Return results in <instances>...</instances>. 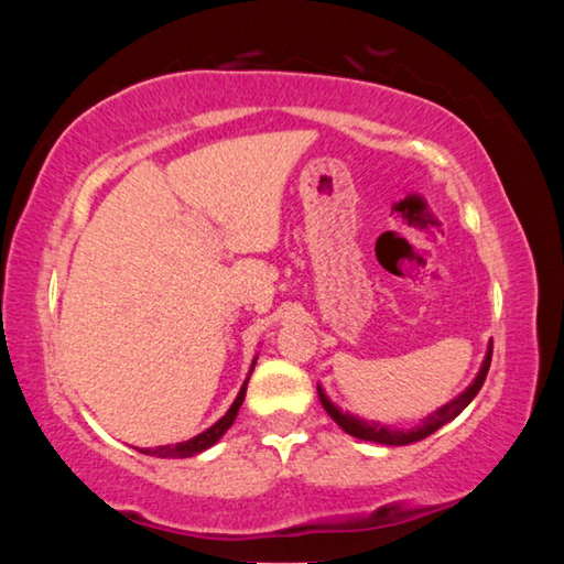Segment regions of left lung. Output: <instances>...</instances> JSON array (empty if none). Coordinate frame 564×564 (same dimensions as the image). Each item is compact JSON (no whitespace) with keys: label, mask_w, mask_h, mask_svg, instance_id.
<instances>
[{"label":"left lung","mask_w":564,"mask_h":564,"mask_svg":"<svg viewBox=\"0 0 564 564\" xmlns=\"http://www.w3.org/2000/svg\"><path fill=\"white\" fill-rule=\"evenodd\" d=\"M490 360H492V340L488 343V352H485L480 373L475 376L473 383L467 386L460 395L453 398L451 403H445L443 408H437L435 413L427 415L423 423L410 427V431H398V427L380 425V423H376V420H370L368 423V420H362L358 415L343 413L336 403H330V398L326 395V390H323L321 386H318V398H321V405L326 408V413L336 420L343 431L352 437H358V441H370V443H380V445H410V443L423 441V437H427V435H433L437 427L451 423V420H455L467 405H470V400L480 393V388L485 383V376H488V370H490Z\"/></svg>","instance_id":"1"}]
</instances>
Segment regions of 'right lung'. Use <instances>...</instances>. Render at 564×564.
Masks as SVG:
<instances>
[{
  "label": "right lung",
  "mask_w": 564,
  "mask_h": 564,
  "mask_svg": "<svg viewBox=\"0 0 564 564\" xmlns=\"http://www.w3.org/2000/svg\"><path fill=\"white\" fill-rule=\"evenodd\" d=\"M259 358V356H256ZM256 358H253V362H251V370H248V378H251V373H253V366H256ZM248 378L243 380V386H241V390H238V395H236V400H234V405L226 410V415L221 417V420H216V423L208 427V431H204V433H198V435H194L191 437V441H184V443H176V445H159V447H137L139 453H144V455H154V457H194V455H198V453H204V451H208V447L212 445H216L218 441H221V435L228 431V427L234 425V420H236V415H238V408L243 405V398H246V386H248Z\"/></svg>",
  "instance_id": "obj_1"
}]
</instances>
